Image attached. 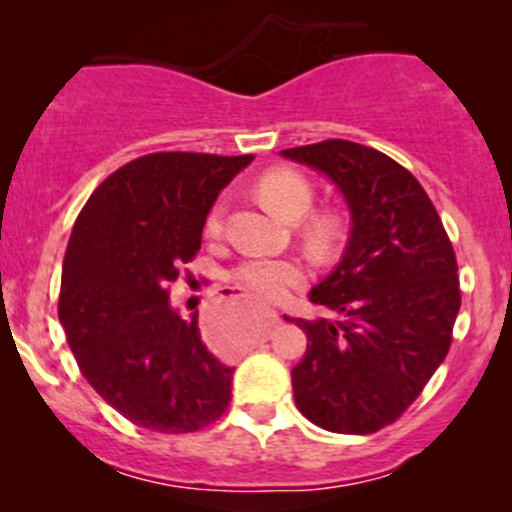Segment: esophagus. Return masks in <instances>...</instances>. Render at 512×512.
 <instances>
[{
    "mask_svg": "<svg viewBox=\"0 0 512 512\" xmlns=\"http://www.w3.org/2000/svg\"><path fill=\"white\" fill-rule=\"evenodd\" d=\"M280 322H282V317H280V314H277V312H267V314H265V322H262V329H260V332L255 334V337H252V344H260V342H265V339H267V334H270L272 329H275L277 324H280Z\"/></svg>",
    "mask_w": 512,
    "mask_h": 512,
    "instance_id": "esophagus-1",
    "label": "esophagus"
}]
</instances>
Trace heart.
Returning a JSON list of instances; mask_svg holds the SVG:
<instances>
[{
  "mask_svg": "<svg viewBox=\"0 0 512 512\" xmlns=\"http://www.w3.org/2000/svg\"><path fill=\"white\" fill-rule=\"evenodd\" d=\"M257 193L260 198L270 205L275 213L282 218L297 220L312 208L314 203V185L302 170L280 165V168H270L267 173L260 175L257 180ZM227 203L223 198L215 200L213 208L205 215V232L208 235H220L225 227ZM339 230H342V220L334 210H314L307 213L302 223V235L317 250H327L337 242ZM242 287L250 289L252 294L262 299H282L289 289L304 285L307 280V270L299 265L297 260H275V257H247L232 272Z\"/></svg>",
  "mask_w": 512,
  "mask_h": 512,
  "instance_id": "b5f03b06",
  "label": "heart"
}]
</instances>
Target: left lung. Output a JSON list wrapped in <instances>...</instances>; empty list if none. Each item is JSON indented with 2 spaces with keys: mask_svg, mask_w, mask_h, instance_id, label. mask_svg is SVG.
Instances as JSON below:
<instances>
[{
  "mask_svg": "<svg viewBox=\"0 0 512 512\" xmlns=\"http://www.w3.org/2000/svg\"><path fill=\"white\" fill-rule=\"evenodd\" d=\"M282 156L327 173L352 210L342 262L309 294L337 319H297L307 352L292 369L294 401L327 431L376 433L404 416L451 349L456 252L426 190L386 153L329 138Z\"/></svg>",
  "mask_w": 512,
  "mask_h": 512,
  "instance_id": "left-lung-1",
  "label": "left lung"
}]
</instances>
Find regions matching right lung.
<instances>
[{"instance_id":"add662e5","label":"right lung","mask_w":512,"mask_h":512,"mask_svg":"<svg viewBox=\"0 0 512 512\" xmlns=\"http://www.w3.org/2000/svg\"><path fill=\"white\" fill-rule=\"evenodd\" d=\"M252 156L148 153L121 165L76 218L61 267L59 322L81 374L136 426L193 433L225 414L232 371L205 349L198 312L170 309L205 215Z\"/></svg>"}]
</instances>
